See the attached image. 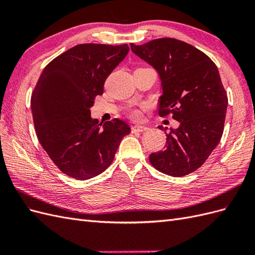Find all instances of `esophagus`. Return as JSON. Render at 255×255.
Segmentation results:
<instances>
[{"instance_id": "esophagus-1", "label": "esophagus", "mask_w": 255, "mask_h": 255, "mask_svg": "<svg viewBox=\"0 0 255 255\" xmlns=\"http://www.w3.org/2000/svg\"><path fill=\"white\" fill-rule=\"evenodd\" d=\"M148 129V128L144 126H132V132L136 133V132H144V130Z\"/></svg>"}]
</instances>
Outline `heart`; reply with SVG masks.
I'll use <instances>...</instances> for the list:
<instances>
[{
	"instance_id": "1",
	"label": "heart",
	"mask_w": 255,
	"mask_h": 255,
	"mask_svg": "<svg viewBox=\"0 0 255 255\" xmlns=\"http://www.w3.org/2000/svg\"><path fill=\"white\" fill-rule=\"evenodd\" d=\"M130 116H132V118L134 119H139L140 118V112L138 110H133L130 112Z\"/></svg>"
}]
</instances>
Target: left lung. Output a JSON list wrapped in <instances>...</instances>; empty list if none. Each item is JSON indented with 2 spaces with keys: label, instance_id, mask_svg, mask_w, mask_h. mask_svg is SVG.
<instances>
[{
  "label": "left lung",
  "instance_id": "1",
  "mask_svg": "<svg viewBox=\"0 0 255 255\" xmlns=\"http://www.w3.org/2000/svg\"><path fill=\"white\" fill-rule=\"evenodd\" d=\"M129 45L158 73L159 116L171 113L180 122L167 134L165 149L150 154V163L171 176L196 171L218 145L225 127L228 97L217 67L203 52L173 38Z\"/></svg>",
  "mask_w": 255,
  "mask_h": 255
}]
</instances>
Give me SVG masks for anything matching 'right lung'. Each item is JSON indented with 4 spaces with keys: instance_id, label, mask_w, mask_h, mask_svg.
Here are the masks:
<instances>
[{
    "instance_id": "obj_1",
    "label": "right lung",
    "mask_w": 255,
    "mask_h": 255,
    "mask_svg": "<svg viewBox=\"0 0 255 255\" xmlns=\"http://www.w3.org/2000/svg\"><path fill=\"white\" fill-rule=\"evenodd\" d=\"M128 45L83 43L54 58L43 69L30 99L36 134L60 171L84 181L102 173L114 160L127 122L91 119L90 109Z\"/></svg>"
}]
</instances>
